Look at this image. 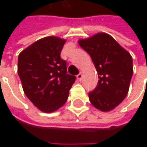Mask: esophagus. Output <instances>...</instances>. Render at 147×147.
<instances>
[{"label": "esophagus", "mask_w": 147, "mask_h": 147, "mask_svg": "<svg viewBox=\"0 0 147 147\" xmlns=\"http://www.w3.org/2000/svg\"><path fill=\"white\" fill-rule=\"evenodd\" d=\"M76 77H77V79H78V80H81V79L82 78V72H80V73L76 76Z\"/></svg>", "instance_id": "esophagus-1"}]
</instances>
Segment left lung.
Here are the masks:
<instances>
[{
    "label": "left lung",
    "mask_w": 147,
    "mask_h": 147,
    "mask_svg": "<svg viewBox=\"0 0 147 147\" xmlns=\"http://www.w3.org/2000/svg\"><path fill=\"white\" fill-rule=\"evenodd\" d=\"M78 43L88 54L96 68L97 87L88 93L91 104L101 111L116 108L128 94L133 76L130 53L106 33H97Z\"/></svg>",
    "instance_id": "1"
}]
</instances>
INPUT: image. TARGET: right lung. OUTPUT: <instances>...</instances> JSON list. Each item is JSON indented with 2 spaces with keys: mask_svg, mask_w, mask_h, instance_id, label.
Segmentation results:
<instances>
[{
  "mask_svg": "<svg viewBox=\"0 0 147 147\" xmlns=\"http://www.w3.org/2000/svg\"><path fill=\"white\" fill-rule=\"evenodd\" d=\"M65 39L42 38L23 50L18 59V74L27 98L40 111L50 113L66 102L76 76L67 74L60 58Z\"/></svg>",
  "mask_w": 147,
  "mask_h": 147,
  "instance_id": "obj_1",
  "label": "right lung"
}]
</instances>
